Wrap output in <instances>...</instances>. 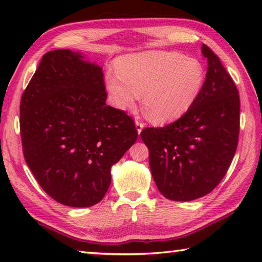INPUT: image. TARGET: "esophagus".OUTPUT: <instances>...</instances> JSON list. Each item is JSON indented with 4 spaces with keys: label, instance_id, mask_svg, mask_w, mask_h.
<instances>
[{
    "label": "esophagus",
    "instance_id": "obj_1",
    "mask_svg": "<svg viewBox=\"0 0 262 262\" xmlns=\"http://www.w3.org/2000/svg\"><path fill=\"white\" fill-rule=\"evenodd\" d=\"M135 127H136V130H137V133H139V135L141 134V132L143 130V127H144V125L143 123H142L140 120H135Z\"/></svg>",
    "mask_w": 262,
    "mask_h": 262
}]
</instances>
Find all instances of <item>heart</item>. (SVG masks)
Segmentation results:
<instances>
[{
  "mask_svg": "<svg viewBox=\"0 0 262 262\" xmlns=\"http://www.w3.org/2000/svg\"><path fill=\"white\" fill-rule=\"evenodd\" d=\"M206 81L202 62L177 52L149 51L125 56L105 75L111 103L119 110L142 105L155 123L178 120L200 96Z\"/></svg>",
  "mask_w": 262,
  "mask_h": 262,
  "instance_id": "b5f03b06",
  "label": "heart"
}]
</instances>
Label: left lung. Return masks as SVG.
<instances>
[{
  "instance_id": "1",
  "label": "left lung",
  "mask_w": 262,
  "mask_h": 262,
  "mask_svg": "<svg viewBox=\"0 0 262 262\" xmlns=\"http://www.w3.org/2000/svg\"><path fill=\"white\" fill-rule=\"evenodd\" d=\"M208 68L199 98L179 120L145 128L141 139L157 188L173 201H192L210 193L227 173L239 135L238 90L214 52L202 45Z\"/></svg>"
}]
</instances>
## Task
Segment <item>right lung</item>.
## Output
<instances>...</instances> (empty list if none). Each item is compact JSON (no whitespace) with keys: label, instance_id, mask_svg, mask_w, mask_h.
Wrapping results in <instances>:
<instances>
[{"label":"right lung","instance_id":"obj_1","mask_svg":"<svg viewBox=\"0 0 262 262\" xmlns=\"http://www.w3.org/2000/svg\"><path fill=\"white\" fill-rule=\"evenodd\" d=\"M106 98L103 68L70 50L46 53L21 96L25 162L61 205L103 200L111 167L137 139L133 119Z\"/></svg>","mask_w":262,"mask_h":262}]
</instances>
